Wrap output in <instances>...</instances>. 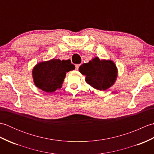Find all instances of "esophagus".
Listing matches in <instances>:
<instances>
[{
	"mask_svg": "<svg viewBox=\"0 0 154 154\" xmlns=\"http://www.w3.org/2000/svg\"><path fill=\"white\" fill-rule=\"evenodd\" d=\"M79 66H80V64H77L76 65H75V69H76V70L79 69Z\"/></svg>",
	"mask_w": 154,
	"mask_h": 154,
	"instance_id": "esophagus-1",
	"label": "esophagus"
}]
</instances>
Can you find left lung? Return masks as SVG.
Segmentation results:
<instances>
[{
	"mask_svg": "<svg viewBox=\"0 0 154 154\" xmlns=\"http://www.w3.org/2000/svg\"><path fill=\"white\" fill-rule=\"evenodd\" d=\"M79 71L86 76L85 81L98 90H106L112 86L117 77V68L110 60H100L94 57L83 63Z\"/></svg>",
	"mask_w": 154,
	"mask_h": 154,
	"instance_id": "left-lung-1",
	"label": "left lung"
}]
</instances>
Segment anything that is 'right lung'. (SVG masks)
I'll return each instance as SVG.
<instances>
[{
    "mask_svg": "<svg viewBox=\"0 0 154 154\" xmlns=\"http://www.w3.org/2000/svg\"><path fill=\"white\" fill-rule=\"evenodd\" d=\"M69 60H51L37 64L32 71L34 83L37 87L47 93L60 88L67 72L75 69Z\"/></svg>",
    "mask_w": 154,
    "mask_h": 154,
    "instance_id": "obj_1",
    "label": "right lung"
}]
</instances>
